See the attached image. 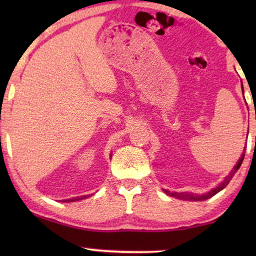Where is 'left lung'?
<instances>
[{
	"instance_id": "left-lung-1",
	"label": "left lung",
	"mask_w": 256,
	"mask_h": 256,
	"mask_svg": "<svg viewBox=\"0 0 256 256\" xmlns=\"http://www.w3.org/2000/svg\"><path fill=\"white\" fill-rule=\"evenodd\" d=\"M242 93H244V87H242ZM244 155L242 154V156L240 157L239 162H238L236 166L233 168V170L230 171V174H228V176H227V177L225 178V180H224L222 182V183H220V184L218 185V186L214 188H212L211 191L206 192V194H188V192H182V194H178V192H170V191H168V190H164V192H166V194L168 196H171V197L182 199V200H191V202H202V200H206V199L213 197V196L216 194H218V192L222 191V188H225L227 186V184H228L230 180H232V177L234 176V174H236V171L239 170L241 163H242V160H244Z\"/></svg>"
}]
</instances>
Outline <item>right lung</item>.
Returning <instances> with one entry per match:
<instances>
[{
	"label": "right lung",
	"instance_id": "add662e5",
	"mask_svg": "<svg viewBox=\"0 0 256 256\" xmlns=\"http://www.w3.org/2000/svg\"><path fill=\"white\" fill-rule=\"evenodd\" d=\"M85 197H87V196H85ZM80 199H82V198L76 197V198H72V199H66V200H62V202H76V200H80Z\"/></svg>",
	"mask_w": 256,
	"mask_h": 256
}]
</instances>
